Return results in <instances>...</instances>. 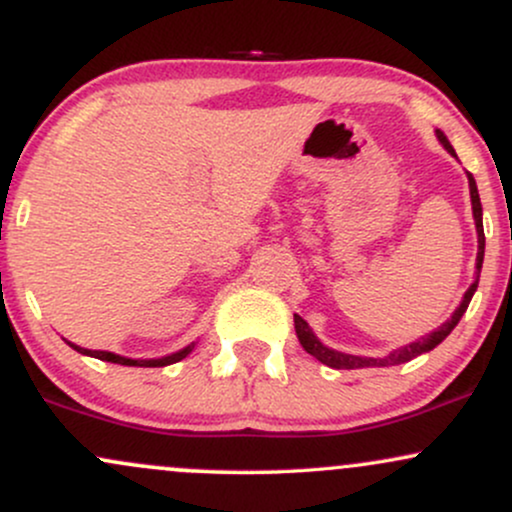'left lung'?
<instances>
[{
    "label": "left lung",
    "mask_w": 512,
    "mask_h": 512,
    "mask_svg": "<svg viewBox=\"0 0 512 512\" xmlns=\"http://www.w3.org/2000/svg\"><path fill=\"white\" fill-rule=\"evenodd\" d=\"M438 139L440 144L445 146V149L450 151L452 156H455V149H452L448 139H445L443 132H438ZM469 178V195H472V211H474V223H477V233H479V252H477V272H481V262H484V245H486V238H484V223H481V199H479V190H477V182H474L472 173H467ZM479 286V276L474 279V284L469 286L467 293H464L460 308L452 313V317L448 322H443V325L438 327L436 332L426 334V337H421L419 342H411L409 346H402V349L392 351L390 356L385 358H366V356H351V354H342V351H334V349H327L325 344L317 342V337L313 332H310L308 322L303 320L301 315H293V325H296V334H298V342L305 351H308L310 356H315L317 361L325 363V366L330 368H337V370H354V368H373V366H399V363H407L411 358L426 354V351L436 349V346L443 342L448 334L455 330V325L460 322V317L464 315V310H467L469 301H472L474 291H477Z\"/></svg>",
    "instance_id": "obj_1"
}]
</instances>
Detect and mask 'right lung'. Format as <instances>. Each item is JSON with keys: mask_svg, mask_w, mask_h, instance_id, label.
Listing matches in <instances>:
<instances>
[{"mask_svg": "<svg viewBox=\"0 0 512 512\" xmlns=\"http://www.w3.org/2000/svg\"><path fill=\"white\" fill-rule=\"evenodd\" d=\"M72 349L79 351V354H86V356H93V358H101V361H108V363H120V366H142V368H161V366H170V363H178L185 358L187 354L192 351V346H187V349L178 351V354L173 356H166V358H154V361H134V358H125V356H117V354H110V351H88V349H81V346L76 344H69Z\"/></svg>", "mask_w": 512, "mask_h": 512, "instance_id": "add662e5", "label": "right lung"}]
</instances>
